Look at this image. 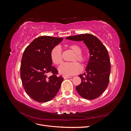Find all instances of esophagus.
I'll return each instance as SVG.
<instances>
[{
  "label": "esophagus",
  "instance_id": "esophagus-1",
  "mask_svg": "<svg viewBox=\"0 0 131 131\" xmlns=\"http://www.w3.org/2000/svg\"><path fill=\"white\" fill-rule=\"evenodd\" d=\"M63 78H64V79H69V78H71L72 77H68V76H63Z\"/></svg>",
  "mask_w": 131,
  "mask_h": 131
}]
</instances>
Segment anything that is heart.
Returning <instances> with one entry per match:
<instances>
[{
    "label": "heart",
    "instance_id": "obj_1",
    "mask_svg": "<svg viewBox=\"0 0 131 131\" xmlns=\"http://www.w3.org/2000/svg\"><path fill=\"white\" fill-rule=\"evenodd\" d=\"M69 48L72 50L74 55L72 59L71 63H64L58 68V72L62 75L69 76L79 73L81 70V67L77 62L80 64L84 65L86 61V57L82 53L81 47L76 43H73L68 46ZM50 58L54 64L58 66L63 62L62 52L61 48L59 46H55L51 50L50 53Z\"/></svg>",
    "mask_w": 131,
    "mask_h": 131
}]
</instances>
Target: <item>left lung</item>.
Returning a JSON list of instances; mask_svg holds the SVG:
<instances>
[{"label": "left lung", "instance_id": "8db88e82", "mask_svg": "<svg viewBox=\"0 0 131 131\" xmlns=\"http://www.w3.org/2000/svg\"><path fill=\"white\" fill-rule=\"evenodd\" d=\"M73 41H83L90 51V57L85 72L79 76L81 84L76 87L80 96L86 100H94L108 87L110 73V61L108 50L94 35L82 34L66 38Z\"/></svg>", "mask_w": 131, "mask_h": 131}]
</instances>
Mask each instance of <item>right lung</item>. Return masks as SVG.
Segmentation results:
<instances>
[{
  "label": "right lung",
  "mask_w": 131,
  "mask_h": 131,
  "mask_svg": "<svg viewBox=\"0 0 131 131\" xmlns=\"http://www.w3.org/2000/svg\"><path fill=\"white\" fill-rule=\"evenodd\" d=\"M62 38L41 36L28 46L22 57L20 75L27 94L35 101L46 102L57 94L64 79L57 77L58 71L52 66L50 53ZM53 75L48 77L47 74Z\"/></svg>",
  "instance_id": "add662e5"
}]
</instances>
